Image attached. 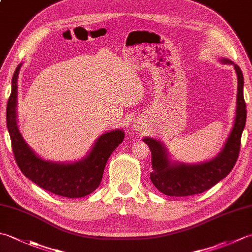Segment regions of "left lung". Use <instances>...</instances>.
<instances>
[{
    "label": "left lung",
    "mask_w": 252,
    "mask_h": 252,
    "mask_svg": "<svg viewBox=\"0 0 252 252\" xmlns=\"http://www.w3.org/2000/svg\"><path fill=\"white\" fill-rule=\"evenodd\" d=\"M224 63H233L221 60ZM237 72V108L233 130L222 152L211 161L199 164L171 163L165 148L151 137L144 138L152 152L151 180L158 190L164 195L185 197L200 194L211 189L231 172L238 159L240 140L246 125L247 109L244 99V77L240 68L234 63Z\"/></svg>",
    "instance_id": "1"
}]
</instances>
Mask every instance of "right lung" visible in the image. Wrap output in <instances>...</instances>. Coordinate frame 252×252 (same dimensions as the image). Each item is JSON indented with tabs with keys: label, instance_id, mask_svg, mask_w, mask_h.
Masks as SVG:
<instances>
[{
	"label": "right lung",
	"instance_id": "obj_1",
	"mask_svg": "<svg viewBox=\"0 0 252 252\" xmlns=\"http://www.w3.org/2000/svg\"><path fill=\"white\" fill-rule=\"evenodd\" d=\"M19 69L20 65L16 68L12 79V93L6 107V123L14 157L20 171L36 185L58 196L79 198L91 194L100 184L107 160L122 143L125 133L121 130H115L100 135L92 152L81 161L54 163L42 160L21 137L16 121Z\"/></svg>",
	"mask_w": 252,
	"mask_h": 252
}]
</instances>
